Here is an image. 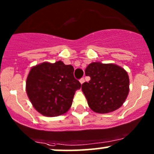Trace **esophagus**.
Masks as SVG:
<instances>
[{
  "mask_svg": "<svg viewBox=\"0 0 154 154\" xmlns=\"http://www.w3.org/2000/svg\"><path fill=\"white\" fill-rule=\"evenodd\" d=\"M84 82H85V79H84V78H81L80 80V82L81 84L84 83Z\"/></svg>",
  "mask_w": 154,
  "mask_h": 154,
  "instance_id": "1",
  "label": "esophagus"
}]
</instances>
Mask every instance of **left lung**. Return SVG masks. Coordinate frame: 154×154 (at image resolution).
Masks as SVG:
<instances>
[{
	"mask_svg": "<svg viewBox=\"0 0 154 154\" xmlns=\"http://www.w3.org/2000/svg\"><path fill=\"white\" fill-rule=\"evenodd\" d=\"M91 77L82 85L89 107L97 113H109L119 109L127 98L129 78L127 72L114 63L94 62L85 69Z\"/></svg>",
	"mask_w": 154,
	"mask_h": 154,
	"instance_id": "left-lung-1",
	"label": "left lung"
}]
</instances>
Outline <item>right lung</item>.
I'll list each match as a JSON object with an SVG mask.
<instances>
[{
  "instance_id": "add662e5",
  "label": "right lung",
  "mask_w": 154,
  "mask_h": 154,
  "mask_svg": "<svg viewBox=\"0 0 154 154\" xmlns=\"http://www.w3.org/2000/svg\"><path fill=\"white\" fill-rule=\"evenodd\" d=\"M80 88V82L74 77V67L61 60L34 66L26 80V93L32 105L47 117L66 112Z\"/></svg>"
}]
</instances>
